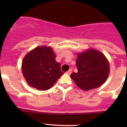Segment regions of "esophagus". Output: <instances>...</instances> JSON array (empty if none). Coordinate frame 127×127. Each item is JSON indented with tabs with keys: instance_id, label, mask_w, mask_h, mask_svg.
Returning <instances> with one entry per match:
<instances>
[{
	"instance_id": "1",
	"label": "esophagus",
	"mask_w": 127,
	"mask_h": 127,
	"mask_svg": "<svg viewBox=\"0 0 127 127\" xmlns=\"http://www.w3.org/2000/svg\"><path fill=\"white\" fill-rule=\"evenodd\" d=\"M66 73H67V74H71V73H72V69H69V71H67V72H66Z\"/></svg>"
}]
</instances>
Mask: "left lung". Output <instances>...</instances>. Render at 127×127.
I'll use <instances>...</instances> for the list:
<instances>
[{
  "label": "left lung",
  "instance_id": "left-lung-1",
  "mask_svg": "<svg viewBox=\"0 0 127 127\" xmlns=\"http://www.w3.org/2000/svg\"><path fill=\"white\" fill-rule=\"evenodd\" d=\"M77 72L71 74L77 85L84 90L98 88L107 79L109 63L100 52L95 50L79 53L76 60Z\"/></svg>",
  "mask_w": 127,
  "mask_h": 127
}]
</instances>
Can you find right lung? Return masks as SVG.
<instances>
[{
  "label": "right lung",
  "mask_w": 127,
  "mask_h": 127,
  "mask_svg": "<svg viewBox=\"0 0 127 127\" xmlns=\"http://www.w3.org/2000/svg\"><path fill=\"white\" fill-rule=\"evenodd\" d=\"M22 71L28 84L40 90L50 89L64 74L53 50L44 46L37 47L26 55Z\"/></svg>",
  "instance_id": "add662e5"
}]
</instances>
